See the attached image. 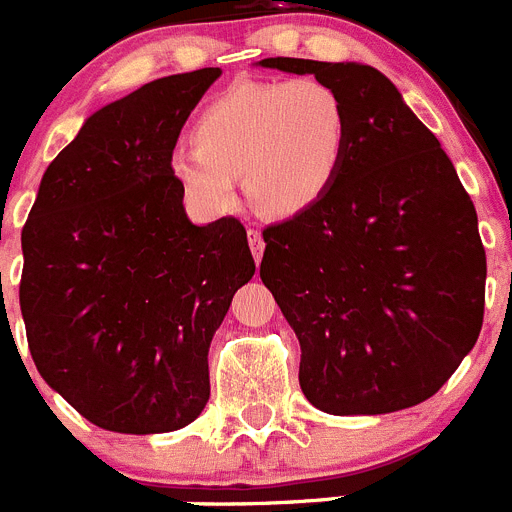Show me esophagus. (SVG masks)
Masks as SVG:
<instances>
[{"mask_svg": "<svg viewBox=\"0 0 512 512\" xmlns=\"http://www.w3.org/2000/svg\"><path fill=\"white\" fill-rule=\"evenodd\" d=\"M248 243H251V253L253 259H256V264L261 261V256H264V235H261L259 228H248Z\"/></svg>", "mask_w": 512, "mask_h": 512, "instance_id": "1", "label": "esophagus"}]
</instances>
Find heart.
Segmentation results:
<instances>
[{"label":"heart","mask_w":512,"mask_h":512,"mask_svg":"<svg viewBox=\"0 0 512 512\" xmlns=\"http://www.w3.org/2000/svg\"><path fill=\"white\" fill-rule=\"evenodd\" d=\"M192 140L171 153L169 171L194 205L230 210L243 176L256 210L295 217L336 184L351 120L341 94L320 79L246 81L202 107Z\"/></svg>","instance_id":"b5f03b06"}]
</instances>
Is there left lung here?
I'll return each mask as SVG.
<instances>
[{
  "label": "left lung",
  "mask_w": 512,
  "mask_h": 512,
  "mask_svg": "<svg viewBox=\"0 0 512 512\" xmlns=\"http://www.w3.org/2000/svg\"><path fill=\"white\" fill-rule=\"evenodd\" d=\"M346 102L351 140L323 202L264 230L261 282L300 338V387L330 415H384L441 390L477 343L487 259L436 135L382 71L264 58Z\"/></svg>",
  "instance_id": "1"
}]
</instances>
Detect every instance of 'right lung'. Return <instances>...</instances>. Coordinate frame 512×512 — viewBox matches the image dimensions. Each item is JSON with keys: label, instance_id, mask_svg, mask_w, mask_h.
<instances>
[{"label": "right lung", "instance_id": "add662e5", "mask_svg": "<svg viewBox=\"0 0 512 512\" xmlns=\"http://www.w3.org/2000/svg\"><path fill=\"white\" fill-rule=\"evenodd\" d=\"M220 74L164 76L89 115L45 169L22 228L30 354L104 431H179L205 410L210 341L256 271L241 220L194 225L169 171Z\"/></svg>", "mask_w": 512, "mask_h": 512}]
</instances>
